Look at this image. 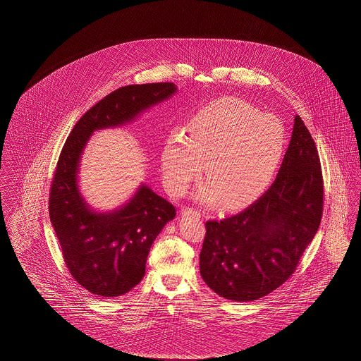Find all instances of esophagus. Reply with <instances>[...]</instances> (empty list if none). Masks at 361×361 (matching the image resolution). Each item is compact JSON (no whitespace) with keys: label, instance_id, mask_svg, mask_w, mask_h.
<instances>
[{"label":"esophagus","instance_id":"34e87169","mask_svg":"<svg viewBox=\"0 0 361 361\" xmlns=\"http://www.w3.org/2000/svg\"><path fill=\"white\" fill-rule=\"evenodd\" d=\"M183 214L184 215H196V216H200V211L195 209V208H190V207H184L183 208Z\"/></svg>","mask_w":361,"mask_h":361}]
</instances>
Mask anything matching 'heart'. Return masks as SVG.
<instances>
[{"mask_svg": "<svg viewBox=\"0 0 361 361\" xmlns=\"http://www.w3.org/2000/svg\"><path fill=\"white\" fill-rule=\"evenodd\" d=\"M283 121L237 97H222L197 111L188 133L174 130L162 152L169 190L183 195L199 178L206 162L208 183L196 197L221 199L224 208L245 206L268 188L286 152Z\"/></svg>", "mask_w": 361, "mask_h": 361, "instance_id": "1", "label": "heart"}]
</instances>
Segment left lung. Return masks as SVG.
Listing matches in <instances>:
<instances>
[{"instance_id":"obj_1","label":"left lung","mask_w":361,"mask_h":361,"mask_svg":"<svg viewBox=\"0 0 361 361\" xmlns=\"http://www.w3.org/2000/svg\"><path fill=\"white\" fill-rule=\"evenodd\" d=\"M319 155L299 116L275 183L240 214L208 221L200 252L207 286L234 302L275 291L295 272L322 218Z\"/></svg>"}]
</instances>
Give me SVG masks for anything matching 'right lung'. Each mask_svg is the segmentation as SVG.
Listing matches in <instances>:
<instances>
[{"instance_id": "obj_1", "label": "right lung", "mask_w": 361, "mask_h": 361, "mask_svg": "<svg viewBox=\"0 0 361 361\" xmlns=\"http://www.w3.org/2000/svg\"><path fill=\"white\" fill-rule=\"evenodd\" d=\"M177 92L172 82L123 86L77 121L61 152L50 190V221L74 280L103 298L131 291L145 276L150 247L174 207L145 183L112 211H94L78 188L86 143L94 131L121 127Z\"/></svg>"}]
</instances>
